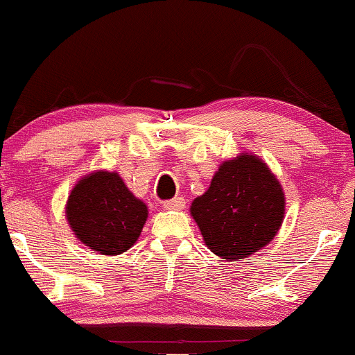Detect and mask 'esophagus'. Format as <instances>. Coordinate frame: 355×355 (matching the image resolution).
Wrapping results in <instances>:
<instances>
[{"instance_id":"34e87169","label":"esophagus","mask_w":355,"mask_h":355,"mask_svg":"<svg viewBox=\"0 0 355 355\" xmlns=\"http://www.w3.org/2000/svg\"><path fill=\"white\" fill-rule=\"evenodd\" d=\"M184 198H174V199H169V201H164L162 202V206H164V209H169V211H181L184 209Z\"/></svg>"}]
</instances>
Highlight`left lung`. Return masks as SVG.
I'll list each match as a JSON object with an SVG mask.
<instances>
[{
    "label": "left lung",
    "instance_id": "8db88e82",
    "mask_svg": "<svg viewBox=\"0 0 355 355\" xmlns=\"http://www.w3.org/2000/svg\"><path fill=\"white\" fill-rule=\"evenodd\" d=\"M285 201L280 181L263 159L240 153L221 162L189 211L211 252L225 261H241L277 236Z\"/></svg>",
    "mask_w": 355,
    "mask_h": 355
}]
</instances>
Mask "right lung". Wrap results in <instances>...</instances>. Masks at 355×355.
I'll list each match as a JSON object with an SVG mask.
<instances>
[{"label": "right lung", "mask_w": 355, "mask_h": 355, "mask_svg": "<svg viewBox=\"0 0 355 355\" xmlns=\"http://www.w3.org/2000/svg\"><path fill=\"white\" fill-rule=\"evenodd\" d=\"M144 201L115 171H92L69 194L65 218L75 238L94 252L114 257L132 248L147 221Z\"/></svg>", "instance_id": "add662e5"}]
</instances>
